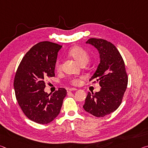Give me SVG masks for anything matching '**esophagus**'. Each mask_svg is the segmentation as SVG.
I'll return each instance as SVG.
<instances>
[{
	"instance_id": "34e87169",
	"label": "esophagus",
	"mask_w": 148,
	"mask_h": 148,
	"mask_svg": "<svg viewBox=\"0 0 148 148\" xmlns=\"http://www.w3.org/2000/svg\"><path fill=\"white\" fill-rule=\"evenodd\" d=\"M76 90H77V89H76V88H73V87H72V88H69V89H67V91H76Z\"/></svg>"
}]
</instances>
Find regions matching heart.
Instances as JSON below:
<instances>
[{"instance_id": "1", "label": "heart", "mask_w": 148, "mask_h": 148, "mask_svg": "<svg viewBox=\"0 0 148 148\" xmlns=\"http://www.w3.org/2000/svg\"><path fill=\"white\" fill-rule=\"evenodd\" d=\"M69 56L72 57L77 62L82 64H86L89 61V56L87 52L84 48L81 47H74L69 51ZM56 67L57 70L61 68V62L60 61H57L56 62ZM81 79L80 78H73L71 80V83L73 85H78Z\"/></svg>"}]
</instances>
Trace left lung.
<instances>
[{
    "label": "left lung",
    "instance_id": "1",
    "mask_svg": "<svg viewBox=\"0 0 148 148\" xmlns=\"http://www.w3.org/2000/svg\"><path fill=\"white\" fill-rule=\"evenodd\" d=\"M98 50L100 63L89 81L99 82V92H89L83 106L92 116L101 117L111 114L121 104L128 77L125 62L116 47L103 39L90 38L86 42Z\"/></svg>",
    "mask_w": 148,
    "mask_h": 148
}]
</instances>
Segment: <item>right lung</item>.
<instances>
[{"label":"right lung","mask_w":148,"mask_h":148,"mask_svg":"<svg viewBox=\"0 0 148 148\" xmlns=\"http://www.w3.org/2000/svg\"><path fill=\"white\" fill-rule=\"evenodd\" d=\"M62 46L47 41L31 47L22 59L15 76L14 87L17 102L25 115L40 124L51 122L61 111L66 90L53 94L44 91L47 77L55 76L57 54Z\"/></svg>","instance_id":"add662e5"}]
</instances>
